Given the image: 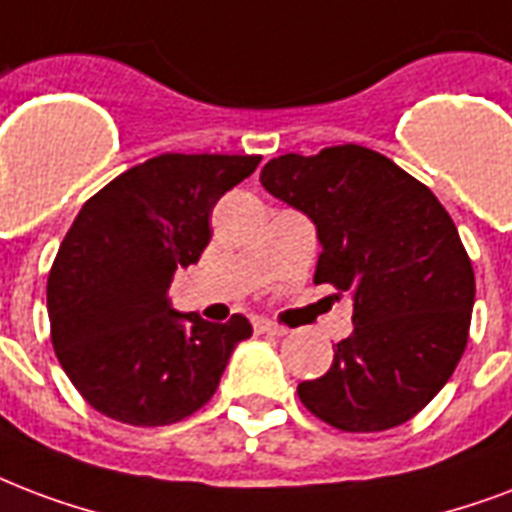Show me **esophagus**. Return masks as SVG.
<instances>
[{
  "mask_svg": "<svg viewBox=\"0 0 512 512\" xmlns=\"http://www.w3.org/2000/svg\"><path fill=\"white\" fill-rule=\"evenodd\" d=\"M255 330L257 333H265V335H276V338H279V335H287V327L284 325H276V322H255Z\"/></svg>",
  "mask_w": 512,
  "mask_h": 512,
  "instance_id": "esophagus-1",
  "label": "esophagus"
}]
</instances>
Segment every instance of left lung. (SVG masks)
<instances>
[{"label": "left lung", "instance_id": "left-lung-1", "mask_svg": "<svg viewBox=\"0 0 512 512\" xmlns=\"http://www.w3.org/2000/svg\"><path fill=\"white\" fill-rule=\"evenodd\" d=\"M260 182L317 225L314 282L354 295V333L333 346L300 403L341 432H384L411 421L462 360L475 273L451 214L386 155L335 144L287 152Z\"/></svg>", "mask_w": 512, "mask_h": 512}]
</instances>
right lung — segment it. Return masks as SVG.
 <instances>
[{"mask_svg":"<svg viewBox=\"0 0 512 512\" xmlns=\"http://www.w3.org/2000/svg\"><path fill=\"white\" fill-rule=\"evenodd\" d=\"M260 155H182L123 171L83 204L48 276L50 341L85 403L131 427H166L204 408L247 317L225 325L171 311L174 271L198 263L212 209Z\"/></svg>","mask_w":512,"mask_h":512,"instance_id":"add662e5","label":"right lung"}]
</instances>
